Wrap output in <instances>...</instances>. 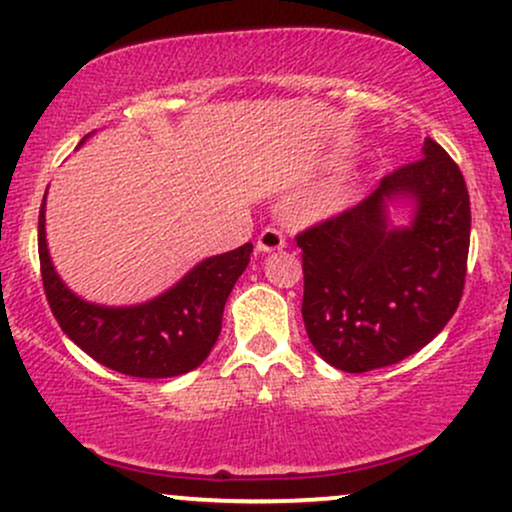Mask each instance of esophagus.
I'll list each match as a JSON object with an SVG mask.
<instances>
[{"label": "esophagus", "mask_w": 512, "mask_h": 512, "mask_svg": "<svg viewBox=\"0 0 512 512\" xmlns=\"http://www.w3.org/2000/svg\"><path fill=\"white\" fill-rule=\"evenodd\" d=\"M284 248H286V240L281 236V231H276V228H264L260 236H257L255 250L260 252V255H269V252L284 250Z\"/></svg>", "instance_id": "34e87169"}]
</instances>
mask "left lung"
<instances>
[{
    "instance_id": "8db88e82",
    "label": "left lung",
    "mask_w": 512,
    "mask_h": 512,
    "mask_svg": "<svg viewBox=\"0 0 512 512\" xmlns=\"http://www.w3.org/2000/svg\"><path fill=\"white\" fill-rule=\"evenodd\" d=\"M416 163L337 219L298 236L310 344L346 373L416 354L448 325L464 289L469 192L457 163L426 137ZM408 209V223L391 219Z\"/></svg>"
}]
</instances>
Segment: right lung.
Segmentation results:
<instances>
[{
    "label": "right lung",
    "mask_w": 512,
    "mask_h": 512,
    "mask_svg": "<svg viewBox=\"0 0 512 512\" xmlns=\"http://www.w3.org/2000/svg\"><path fill=\"white\" fill-rule=\"evenodd\" d=\"M45 199L48 192L38 219L40 272L62 332L101 366L132 378H175L202 366L219 339L223 305L248 267L252 243L204 257L170 289L144 303H91L69 289L52 264L45 233Z\"/></svg>",
    "instance_id": "right-lung-1"
}]
</instances>
